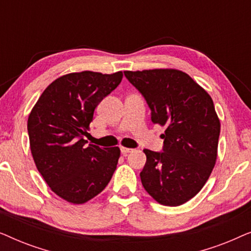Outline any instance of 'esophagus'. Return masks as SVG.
<instances>
[{
    "label": "esophagus",
    "mask_w": 251,
    "mask_h": 251,
    "mask_svg": "<svg viewBox=\"0 0 251 251\" xmlns=\"http://www.w3.org/2000/svg\"><path fill=\"white\" fill-rule=\"evenodd\" d=\"M132 152V149H128V147H121V153L123 155H126V154Z\"/></svg>",
    "instance_id": "1"
}]
</instances>
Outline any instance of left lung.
<instances>
[{
    "mask_svg": "<svg viewBox=\"0 0 251 251\" xmlns=\"http://www.w3.org/2000/svg\"><path fill=\"white\" fill-rule=\"evenodd\" d=\"M125 75L145 98L152 122L166 128L163 152L144 150L143 186L161 204H183L204 186L217 159L221 122L214 101L190 75L174 68Z\"/></svg>",
    "mask_w": 251,
    "mask_h": 251,
    "instance_id": "1",
    "label": "left lung"
}]
</instances>
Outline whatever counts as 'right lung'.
Returning a JSON list of instances; mask_svg holds the SVG:
<instances>
[{"mask_svg":"<svg viewBox=\"0 0 251 251\" xmlns=\"http://www.w3.org/2000/svg\"><path fill=\"white\" fill-rule=\"evenodd\" d=\"M122 72L84 71L58 77L40 96L27 121L30 152L43 179L67 202L82 204L111 180L119 147H101L84 139L95 108L121 83Z\"/></svg>","mask_w":251,"mask_h":251,"instance_id":"right-lung-1","label":"right lung"}]
</instances>
